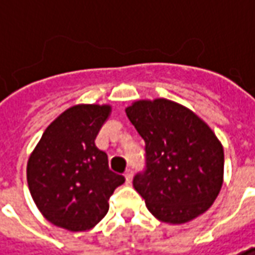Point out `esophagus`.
Wrapping results in <instances>:
<instances>
[{"mask_svg":"<svg viewBox=\"0 0 255 255\" xmlns=\"http://www.w3.org/2000/svg\"><path fill=\"white\" fill-rule=\"evenodd\" d=\"M124 175H126V181H127L128 184L131 183V180H132V170H131V168H127Z\"/></svg>","mask_w":255,"mask_h":255,"instance_id":"obj_1","label":"esophagus"}]
</instances>
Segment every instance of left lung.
<instances>
[{"label": "left lung", "mask_w": 255, "mask_h": 255, "mask_svg": "<svg viewBox=\"0 0 255 255\" xmlns=\"http://www.w3.org/2000/svg\"><path fill=\"white\" fill-rule=\"evenodd\" d=\"M145 142V165L132 185L148 211L183 224L203 214L223 185L224 149L188 108L168 100L137 101L126 110Z\"/></svg>", "instance_id": "1"}]
</instances>
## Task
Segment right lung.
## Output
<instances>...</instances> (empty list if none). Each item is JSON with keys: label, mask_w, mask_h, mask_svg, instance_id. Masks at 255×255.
Wrapping results in <instances>:
<instances>
[{"label": "right lung", "mask_w": 255, "mask_h": 255, "mask_svg": "<svg viewBox=\"0 0 255 255\" xmlns=\"http://www.w3.org/2000/svg\"><path fill=\"white\" fill-rule=\"evenodd\" d=\"M108 106H75L44 131L27 165L34 203L54 226L85 231L108 213V200L126 181L111 171L95 138L110 114Z\"/></svg>", "instance_id": "obj_1"}]
</instances>
